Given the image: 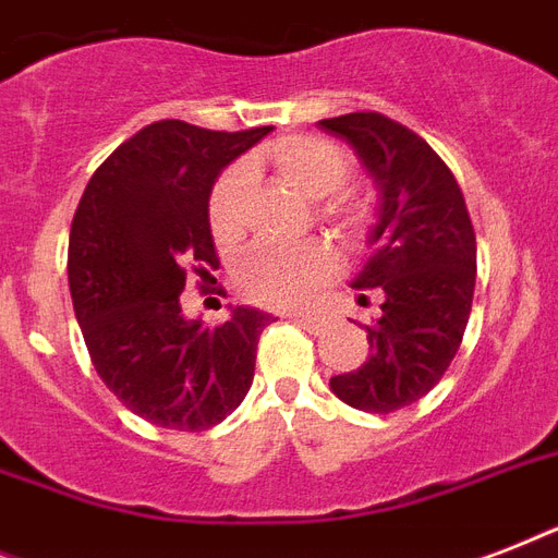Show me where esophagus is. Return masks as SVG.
Masks as SVG:
<instances>
[{"mask_svg":"<svg viewBox=\"0 0 558 558\" xmlns=\"http://www.w3.org/2000/svg\"><path fill=\"white\" fill-rule=\"evenodd\" d=\"M292 322L298 324V327H304L306 332H313V336H322L324 330H327V318H318V315H292Z\"/></svg>","mask_w":558,"mask_h":558,"instance_id":"1","label":"esophagus"}]
</instances>
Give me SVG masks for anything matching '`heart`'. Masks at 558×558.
Masks as SVG:
<instances>
[{
	"label": "heart",
	"mask_w": 558,
	"mask_h": 558,
	"mask_svg": "<svg viewBox=\"0 0 558 558\" xmlns=\"http://www.w3.org/2000/svg\"><path fill=\"white\" fill-rule=\"evenodd\" d=\"M271 161L289 185L310 196L327 199L350 182L353 165L339 144L315 135H292L271 147ZM248 185V168L231 165L217 179L208 199V219L214 234L228 240L240 231V202ZM330 217L350 240L367 231L371 210L359 199H332L327 205ZM336 257L324 243H306L298 248L260 245L254 248L236 271V287L248 301L263 306H301L332 278Z\"/></svg>",
	"instance_id": "obj_1"
}]
</instances>
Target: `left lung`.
<instances>
[{"instance_id":"obj_1","label":"left lung","mask_w":558,"mask_h":558,"mask_svg":"<svg viewBox=\"0 0 558 558\" xmlns=\"http://www.w3.org/2000/svg\"><path fill=\"white\" fill-rule=\"evenodd\" d=\"M348 142L379 191L376 226L353 287L379 298L367 324L362 367L332 376V393L373 414L423 399L458 353L475 295L477 248L466 202L451 170L408 126L379 112L318 121Z\"/></svg>"}]
</instances>
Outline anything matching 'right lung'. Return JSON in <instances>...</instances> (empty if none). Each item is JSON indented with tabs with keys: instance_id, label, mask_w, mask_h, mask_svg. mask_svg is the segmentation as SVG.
Masks as SVG:
<instances>
[{
	"instance_id": "add662e5",
	"label": "right lung",
	"mask_w": 558,
	"mask_h": 558,
	"mask_svg": "<svg viewBox=\"0 0 558 558\" xmlns=\"http://www.w3.org/2000/svg\"><path fill=\"white\" fill-rule=\"evenodd\" d=\"M271 126L214 133L185 121L144 126L109 156L74 210L69 289L92 365L147 423L205 432L245 399L271 315L231 306L205 327L182 313L187 266L217 269L208 199L217 177Z\"/></svg>"
}]
</instances>
